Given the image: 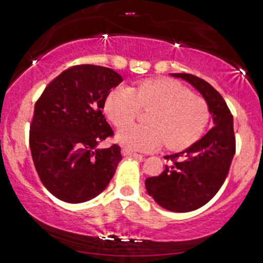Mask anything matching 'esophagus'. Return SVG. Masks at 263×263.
<instances>
[{
    "label": "esophagus",
    "instance_id": "obj_1",
    "mask_svg": "<svg viewBox=\"0 0 263 263\" xmlns=\"http://www.w3.org/2000/svg\"><path fill=\"white\" fill-rule=\"evenodd\" d=\"M123 154L124 156H130V157H134V158H139V159H143V156L139 153H135V152H132L129 149H124L123 151Z\"/></svg>",
    "mask_w": 263,
    "mask_h": 263
}]
</instances>
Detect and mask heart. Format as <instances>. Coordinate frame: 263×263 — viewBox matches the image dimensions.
Returning <instances> with one entry per match:
<instances>
[{
  "instance_id": "b5f03b06",
  "label": "heart",
  "mask_w": 263,
  "mask_h": 263,
  "mask_svg": "<svg viewBox=\"0 0 263 263\" xmlns=\"http://www.w3.org/2000/svg\"><path fill=\"white\" fill-rule=\"evenodd\" d=\"M142 109L152 111L147 126H127ZM107 118L123 127L116 139L129 151L149 152L166 142L170 149H181L196 142L206 129L210 110L206 100L192 93L187 86L171 78H157L118 87L105 102Z\"/></svg>"
}]
</instances>
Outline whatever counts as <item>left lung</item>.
<instances>
[{
	"label": "left lung",
	"mask_w": 263,
	"mask_h": 263,
	"mask_svg": "<svg viewBox=\"0 0 263 263\" xmlns=\"http://www.w3.org/2000/svg\"><path fill=\"white\" fill-rule=\"evenodd\" d=\"M172 76L200 91L209 105L214 126L187 149L164 157L170 164L159 176L147 178L145 187L162 208L186 213L204 206L220 190L235 153V135L231 110L210 83L190 73Z\"/></svg>",
	"instance_id": "obj_1"
}]
</instances>
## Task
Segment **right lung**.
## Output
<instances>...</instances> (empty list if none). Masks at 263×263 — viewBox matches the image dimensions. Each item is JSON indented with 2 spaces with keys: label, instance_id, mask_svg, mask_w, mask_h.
Listing matches in <instances>:
<instances>
[{
  "label": "right lung",
  "instance_id": "right-lung-1",
  "mask_svg": "<svg viewBox=\"0 0 263 263\" xmlns=\"http://www.w3.org/2000/svg\"><path fill=\"white\" fill-rule=\"evenodd\" d=\"M123 81L106 67L77 64L62 72L35 102L29 144L35 170L47 190L78 204L109 185L121 161L120 145H97L112 137L102 109Z\"/></svg>",
  "mask_w": 263,
  "mask_h": 263
}]
</instances>
